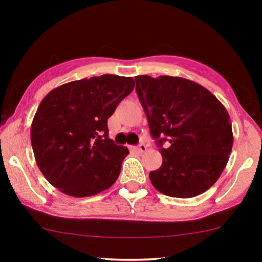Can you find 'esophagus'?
Segmentation results:
<instances>
[{
  "mask_svg": "<svg viewBox=\"0 0 262 262\" xmlns=\"http://www.w3.org/2000/svg\"><path fill=\"white\" fill-rule=\"evenodd\" d=\"M133 150L138 152H144V151H146V145L145 144H140V145L137 146V148H133Z\"/></svg>",
  "mask_w": 262,
  "mask_h": 262,
  "instance_id": "esophagus-1",
  "label": "esophagus"
}]
</instances>
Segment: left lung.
<instances>
[{
  "label": "left lung",
  "mask_w": 262,
  "mask_h": 262,
  "mask_svg": "<svg viewBox=\"0 0 262 262\" xmlns=\"http://www.w3.org/2000/svg\"><path fill=\"white\" fill-rule=\"evenodd\" d=\"M135 81L162 155L161 166L149 173L152 186L177 198L206 192L222 175L233 148L228 111L212 92L183 77L140 75Z\"/></svg>",
  "instance_id": "left-lung-1"
}]
</instances>
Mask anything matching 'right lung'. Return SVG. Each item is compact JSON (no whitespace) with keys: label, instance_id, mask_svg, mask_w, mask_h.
<instances>
[{"label":"right lung","instance_id":"add662e5","mask_svg":"<svg viewBox=\"0 0 262 262\" xmlns=\"http://www.w3.org/2000/svg\"><path fill=\"white\" fill-rule=\"evenodd\" d=\"M133 89V77L101 75L45 96L33 118L31 141L39 170L54 187L80 198L117 181L129 150L108 138L107 119Z\"/></svg>","mask_w":262,"mask_h":262}]
</instances>
